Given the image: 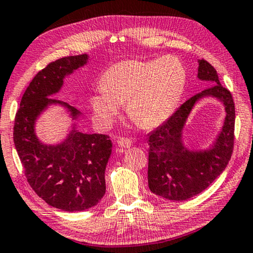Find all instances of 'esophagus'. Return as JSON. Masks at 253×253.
Returning <instances> with one entry per match:
<instances>
[{"label":"esophagus","instance_id":"obj_1","mask_svg":"<svg viewBox=\"0 0 253 253\" xmlns=\"http://www.w3.org/2000/svg\"><path fill=\"white\" fill-rule=\"evenodd\" d=\"M131 143H133V142H131L130 139L125 138V137H120V138H118V141H117L118 146L123 147V148L130 147V146H131Z\"/></svg>","mask_w":253,"mask_h":253}]
</instances>
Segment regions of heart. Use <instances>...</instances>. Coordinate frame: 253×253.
<instances>
[{"label":"heart","mask_w":253,"mask_h":253,"mask_svg":"<svg viewBox=\"0 0 253 253\" xmlns=\"http://www.w3.org/2000/svg\"><path fill=\"white\" fill-rule=\"evenodd\" d=\"M187 72L180 59L166 56L159 61H124L110 66L101 78V89L90 97L97 122L107 126L126 102L136 125L154 128L173 114L183 93Z\"/></svg>","instance_id":"b5f03b06"}]
</instances>
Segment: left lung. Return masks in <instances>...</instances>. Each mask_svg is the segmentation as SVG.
<instances>
[{
	"label": "left lung",
	"instance_id": "1",
	"mask_svg": "<svg viewBox=\"0 0 253 253\" xmlns=\"http://www.w3.org/2000/svg\"><path fill=\"white\" fill-rule=\"evenodd\" d=\"M198 78L210 81L211 85L183 102L147 138L148 188L153 194L170 200H186L205 190L225 170L233 153L235 107L232 93L219 83L214 66L204 58L199 61ZM207 95L224 102L226 122L211 150L192 152L182 144V128L195 101Z\"/></svg>",
	"mask_w": 253,
	"mask_h": 253
}]
</instances>
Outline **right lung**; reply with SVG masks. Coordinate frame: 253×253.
I'll list each match as a JSON object with an SVG mask.
<instances>
[{
	"label": "right lung",
	"mask_w": 253,
	"mask_h": 253,
	"mask_svg": "<svg viewBox=\"0 0 253 253\" xmlns=\"http://www.w3.org/2000/svg\"><path fill=\"white\" fill-rule=\"evenodd\" d=\"M85 54L51 62L35 75L15 114L13 141L30 187L48 205L66 211L93 207L106 194L105 171L112 143L103 134L73 129L56 146L40 143L35 135L37 116L49 103H61L76 117L80 111L69 103L47 98L58 92L63 79L86 63Z\"/></svg>",
	"instance_id": "obj_1"
}]
</instances>
